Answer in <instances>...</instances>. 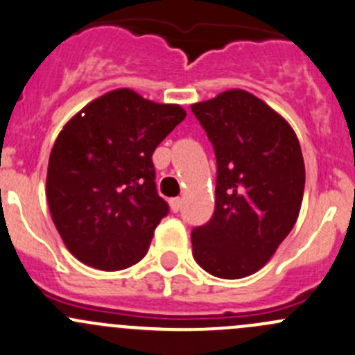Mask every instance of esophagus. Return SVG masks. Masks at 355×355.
<instances>
[{"instance_id": "1", "label": "esophagus", "mask_w": 355, "mask_h": 355, "mask_svg": "<svg viewBox=\"0 0 355 355\" xmlns=\"http://www.w3.org/2000/svg\"><path fill=\"white\" fill-rule=\"evenodd\" d=\"M170 207H171V211H173V213H178V211H180V207H182V199L180 198L170 199Z\"/></svg>"}]
</instances>
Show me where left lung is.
<instances>
[{
    "mask_svg": "<svg viewBox=\"0 0 355 355\" xmlns=\"http://www.w3.org/2000/svg\"><path fill=\"white\" fill-rule=\"evenodd\" d=\"M191 110L218 164L214 214L192 230V254L213 277L245 278L273 257L299 216L306 184L299 139L280 113L244 89Z\"/></svg>",
    "mask_w": 355,
    "mask_h": 355,
    "instance_id": "1",
    "label": "left lung"
}]
</instances>
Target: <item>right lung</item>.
I'll return each instance as SVG.
<instances>
[{
	"mask_svg": "<svg viewBox=\"0 0 355 355\" xmlns=\"http://www.w3.org/2000/svg\"><path fill=\"white\" fill-rule=\"evenodd\" d=\"M185 116L180 105L123 87L67 121L49 155L46 198L63 244L80 263L116 271L146 256L168 213L151 157Z\"/></svg>",
	"mask_w": 355,
	"mask_h": 355,
	"instance_id": "add662e5",
	"label": "right lung"
}]
</instances>
